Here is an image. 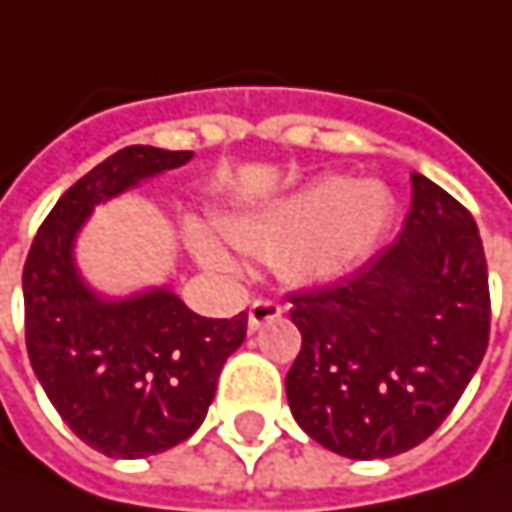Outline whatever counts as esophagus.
Wrapping results in <instances>:
<instances>
[{"mask_svg": "<svg viewBox=\"0 0 512 512\" xmlns=\"http://www.w3.org/2000/svg\"><path fill=\"white\" fill-rule=\"evenodd\" d=\"M285 313V307L279 305V302H270V299H256L250 310H247V327L250 330H259L262 325H267L270 319H276V316H282Z\"/></svg>", "mask_w": 512, "mask_h": 512, "instance_id": "34e87169", "label": "esophagus"}]
</instances>
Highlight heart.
<instances>
[{
    "label": "heart",
    "mask_w": 512,
    "mask_h": 512,
    "mask_svg": "<svg viewBox=\"0 0 512 512\" xmlns=\"http://www.w3.org/2000/svg\"><path fill=\"white\" fill-rule=\"evenodd\" d=\"M393 210L396 199L382 182L325 176L270 207L219 219V230L250 256L287 250L285 265L299 282H330L379 245ZM193 250L210 270H236L233 259L207 236H196Z\"/></svg>",
    "instance_id": "b5f03b06"
}]
</instances>
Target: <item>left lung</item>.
I'll return each mask as SVG.
<instances>
[{
  "label": "left lung",
  "instance_id": "obj_1",
  "mask_svg": "<svg viewBox=\"0 0 512 512\" xmlns=\"http://www.w3.org/2000/svg\"><path fill=\"white\" fill-rule=\"evenodd\" d=\"M393 245L336 285L293 293L302 350L287 370L290 413L347 459H390L456 407L490 336L482 236L422 173Z\"/></svg>",
  "mask_w": 512,
  "mask_h": 512
}]
</instances>
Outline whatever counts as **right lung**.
<instances>
[{"instance_id":"right-lung-1","label":"right lung","mask_w":512,"mask_h":512,"mask_svg":"<svg viewBox=\"0 0 512 512\" xmlns=\"http://www.w3.org/2000/svg\"><path fill=\"white\" fill-rule=\"evenodd\" d=\"M190 159V150L150 145L108 156L50 210L22 273L33 373L70 430L110 459H145L190 439L222 364L245 342L247 313L205 319L170 282L105 296L76 265V239L96 205Z\"/></svg>"}]
</instances>
